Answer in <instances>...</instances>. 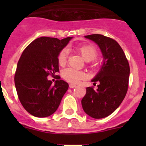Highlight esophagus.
<instances>
[{
    "label": "esophagus",
    "instance_id": "obj_1",
    "mask_svg": "<svg viewBox=\"0 0 146 146\" xmlns=\"http://www.w3.org/2000/svg\"><path fill=\"white\" fill-rule=\"evenodd\" d=\"M76 87V85L74 84H69V88H74Z\"/></svg>",
    "mask_w": 146,
    "mask_h": 146
}]
</instances>
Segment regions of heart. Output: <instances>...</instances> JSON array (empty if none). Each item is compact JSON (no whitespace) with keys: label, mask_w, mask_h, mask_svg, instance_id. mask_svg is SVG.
<instances>
[{"label":"heart","mask_w":146,"mask_h":146,"mask_svg":"<svg viewBox=\"0 0 146 146\" xmlns=\"http://www.w3.org/2000/svg\"><path fill=\"white\" fill-rule=\"evenodd\" d=\"M76 50L79 52L86 61H91L94 60L97 55V50L91 44H82L77 46L76 47ZM67 55H68V50L63 49L59 52L58 55V61L59 65L64 66L66 62ZM62 77L67 82H72V83H77L80 80L84 79L86 77V74L83 72L76 70L72 68H66L64 69L62 72Z\"/></svg>","instance_id":"obj_1"}]
</instances>
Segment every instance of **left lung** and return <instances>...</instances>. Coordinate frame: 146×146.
<instances>
[{
  "label": "left lung",
  "instance_id": "left-lung-1",
  "mask_svg": "<svg viewBox=\"0 0 146 146\" xmlns=\"http://www.w3.org/2000/svg\"><path fill=\"white\" fill-rule=\"evenodd\" d=\"M99 46L102 55L101 68L91 80L99 82L98 88H86L81 103L85 113L94 118L108 116L120 106L126 96L129 77V65L123 50L113 38L101 34L85 36Z\"/></svg>",
  "mask_w": 146,
  "mask_h": 146
}]
</instances>
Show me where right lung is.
Instances as JSON below:
<instances>
[{"label": "right lung", "instance_id": "1", "mask_svg": "<svg viewBox=\"0 0 146 146\" xmlns=\"http://www.w3.org/2000/svg\"><path fill=\"white\" fill-rule=\"evenodd\" d=\"M72 38L39 37L25 49L18 61L15 75L17 93L23 108L33 116L53 114L68 90L66 82L58 80L52 85L47 76L59 72L58 55Z\"/></svg>", "mask_w": 146, "mask_h": 146}]
</instances>
